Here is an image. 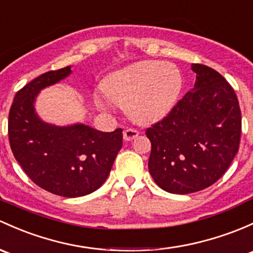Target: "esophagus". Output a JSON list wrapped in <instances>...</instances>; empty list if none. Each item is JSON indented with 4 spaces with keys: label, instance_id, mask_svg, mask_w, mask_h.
<instances>
[{
    "label": "esophagus",
    "instance_id": "obj_1",
    "mask_svg": "<svg viewBox=\"0 0 253 253\" xmlns=\"http://www.w3.org/2000/svg\"><path fill=\"white\" fill-rule=\"evenodd\" d=\"M138 134H139V132L135 131V129L127 128L124 131V139L126 140V142H129V140H133L134 138H137Z\"/></svg>",
    "mask_w": 253,
    "mask_h": 253
}]
</instances>
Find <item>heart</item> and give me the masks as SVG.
<instances>
[{"mask_svg":"<svg viewBox=\"0 0 253 253\" xmlns=\"http://www.w3.org/2000/svg\"><path fill=\"white\" fill-rule=\"evenodd\" d=\"M102 88L111 103L126 106L133 121L149 125L171 113L182 92L183 76L174 64L145 60L110 74ZM94 103L104 105L99 94Z\"/></svg>","mask_w":253,"mask_h":253,"instance_id":"b5f03b06","label":"heart"}]
</instances>
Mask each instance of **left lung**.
I'll list each match as a JSON object with an SVG mask.
<instances>
[{
	"instance_id": "1",
	"label": "left lung",
	"mask_w": 253,
	"mask_h": 253,
	"mask_svg": "<svg viewBox=\"0 0 253 253\" xmlns=\"http://www.w3.org/2000/svg\"><path fill=\"white\" fill-rule=\"evenodd\" d=\"M195 84L162 121L147 129L148 169L167 193L190 194L216 183L239 150L241 111L227 80L203 64L191 65Z\"/></svg>"
}]
</instances>
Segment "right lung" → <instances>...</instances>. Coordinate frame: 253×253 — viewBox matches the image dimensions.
<instances>
[{
    "label": "right lung",
    "mask_w": 253,
    "mask_h": 253,
    "mask_svg": "<svg viewBox=\"0 0 253 253\" xmlns=\"http://www.w3.org/2000/svg\"><path fill=\"white\" fill-rule=\"evenodd\" d=\"M71 73L66 66L29 82L15 94L8 118L15 160L35 184L64 198L84 196L102 187L122 148L121 128L100 132L84 124L57 126L37 115L39 93Z\"/></svg>",
    "instance_id": "add662e5"
}]
</instances>
